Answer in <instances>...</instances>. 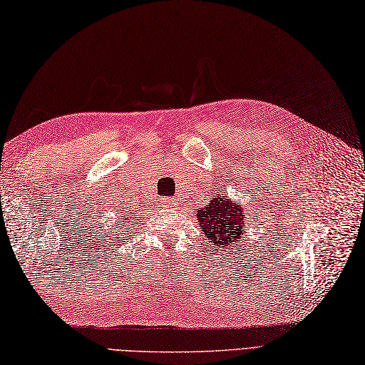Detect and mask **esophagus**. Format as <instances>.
<instances>
[{
    "mask_svg": "<svg viewBox=\"0 0 365 365\" xmlns=\"http://www.w3.org/2000/svg\"><path fill=\"white\" fill-rule=\"evenodd\" d=\"M167 202H168V206H172V204H173V202H175V201H170V200H168V201H167Z\"/></svg>",
    "mask_w": 365,
    "mask_h": 365,
    "instance_id": "esophagus-1",
    "label": "esophagus"
}]
</instances>
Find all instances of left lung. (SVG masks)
I'll list each match as a JSON object with an SVG mask.
<instances>
[{
    "label": "left lung",
    "mask_w": 365,
    "mask_h": 365,
    "mask_svg": "<svg viewBox=\"0 0 365 365\" xmlns=\"http://www.w3.org/2000/svg\"><path fill=\"white\" fill-rule=\"evenodd\" d=\"M206 206L197 210L200 229L217 246L232 245L235 240L243 238L245 215L238 202L226 198V193L209 197Z\"/></svg>",
    "instance_id": "left-lung-1"
}]
</instances>
